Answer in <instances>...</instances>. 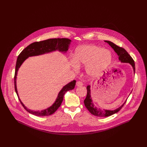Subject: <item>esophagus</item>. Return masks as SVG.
Wrapping results in <instances>:
<instances>
[{"mask_svg":"<svg viewBox=\"0 0 147 147\" xmlns=\"http://www.w3.org/2000/svg\"><path fill=\"white\" fill-rule=\"evenodd\" d=\"M76 85L77 86H81L83 85V82H81V81H77L76 82Z\"/></svg>","mask_w":147,"mask_h":147,"instance_id":"1","label":"esophagus"}]
</instances>
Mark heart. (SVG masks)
Listing matches in <instances>:
<instances>
[{"mask_svg": "<svg viewBox=\"0 0 147 147\" xmlns=\"http://www.w3.org/2000/svg\"><path fill=\"white\" fill-rule=\"evenodd\" d=\"M112 58L111 52L100 47L84 45L76 49L71 63L76 69L78 66H86L88 74L95 77L100 74L111 63Z\"/></svg>", "mask_w": 147, "mask_h": 147, "instance_id": "b5f03b06", "label": "heart"}]
</instances>
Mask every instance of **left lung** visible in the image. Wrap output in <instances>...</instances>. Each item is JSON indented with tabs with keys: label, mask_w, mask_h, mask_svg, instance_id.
<instances>
[{
	"label": "left lung",
	"mask_w": 147,
	"mask_h": 147,
	"mask_svg": "<svg viewBox=\"0 0 147 147\" xmlns=\"http://www.w3.org/2000/svg\"><path fill=\"white\" fill-rule=\"evenodd\" d=\"M105 42H107L114 50V51L117 53L119 56V59L121 61V62L124 63H130L133 69L134 73L135 72V62L133 59L131 57V56L128 54V53L123 48L120 47L117 45L116 44H114L113 42L110 41H105ZM87 96L84 100V104L85 107L87 108V109L89 111V112L96 116L99 117H107L111 116L115 113H117L118 111H119L123 107L126 101L123 103L120 107H119L118 109L115 110H102L100 109H98L97 107H95L90 96V86L88 85L87 86Z\"/></svg>",
	"instance_id": "1"
}]
</instances>
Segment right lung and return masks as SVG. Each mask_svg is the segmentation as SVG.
Returning <instances> with one entry per match:
<instances>
[{"mask_svg": "<svg viewBox=\"0 0 147 147\" xmlns=\"http://www.w3.org/2000/svg\"><path fill=\"white\" fill-rule=\"evenodd\" d=\"M71 40L66 38H50L48 40H45L41 41H37L30 44L28 47H27L25 49H24L22 52L19 54L18 57L16 67H15V72L14 76V85H15V90L18 96V93L16 88V76L18 71L23 63V62L27 59L28 57L38 56L40 55H43L45 53H49L53 51H55L58 50L60 52H66L68 50L69 45L70 44ZM76 80H73L70 82L68 84L66 85L61 90L59 91L57 98L56 100L53 103V105L50 107L42 110L41 111H32L28 109L22 102L20 99L19 98V100L21 104L24 108V109L27 111L30 114L34 115L37 117H45L49 116L53 114L61 106L62 102L63 99V95L69 90H73L74 88L76 85Z\"/></svg>", "mask_w": 147, "mask_h": 147, "instance_id": "add662e5", "label": "right lung"}]
</instances>
